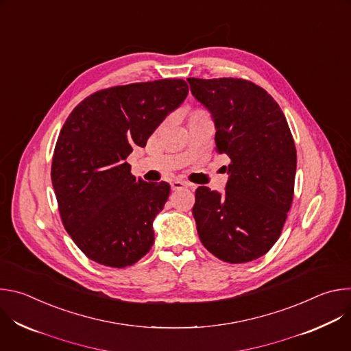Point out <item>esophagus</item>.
Masks as SVG:
<instances>
[{
  "mask_svg": "<svg viewBox=\"0 0 351 351\" xmlns=\"http://www.w3.org/2000/svg\"><path fill=\"white\" fill-rule=\"evenodd\" d=\"M171 187H172V190H180L183 187H193V184L189 182H184V180H173L171 183Z\"/></svg>",
  "mask_w": 351,
  "mask_h": 351,
  "instance_id": "obj_1",
  "label": "esophagus"
}]
</instances>
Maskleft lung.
Segmentation results:
<instances>
[{
	"label": "left lung",
	"mask_w": 351,
	"mask_h": 351,
	"mask_svg": "<svg viewBox=\"0 0 351 351\" xmlns=\"http://www.w3.org/2000/svg\"><path fill=\"white\" fill-rule=\"evenodd\" d=\"M187 82L214 118L217 152L230 158L222 195L195 190L198 237L225 263L257 260L279 239L293 202L297 153L287 121L271 94L250 80Z\"/></svg>",
	"instance_id": "1"
}]
</instances>
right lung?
<instances>
[{
  "instance_id": "right-lung-1",
  "label": "right lung",
  "mask_w": 351,
  "mask_h": 351,
  "mask_svg": "<svg viewBox=\"0 0 351 351\" xmlns=\"http://www.w3.org/2000/svg\"><path fill=\"white\" fill-rule=\"evenodd\" d=\"M187 94L182 79L114 86L90 94L69 114L51 180L62 223L87 258L125 268L152 250L153 221L171 187L136 179L126 158Z\"/></svg>"
}]
</instances>
